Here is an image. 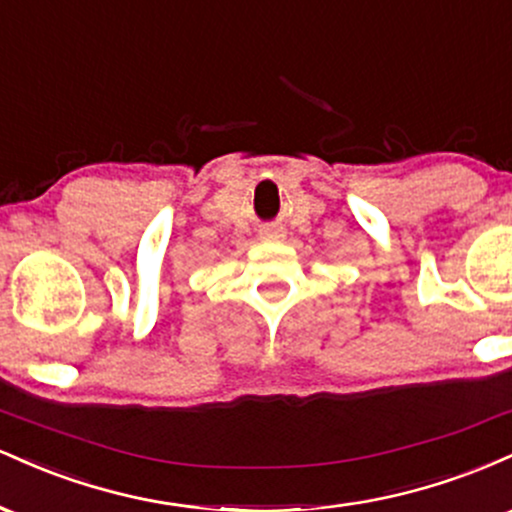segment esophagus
<instances>
[{"label": "esophagus", "instance_id": "34e87169", "mask_svg": "<svg viewBox=\"0 0 512 512\" xmlns=\"http://www.w3.org/2000/svg\"><path fill=\"white\" fill-rule=\"evenodd\" d=\"M279 236V231H272V228H269V231H262V238H276Z\"/></svg>", "mask_w": 512, "mask_h": 512}]
</instances>
